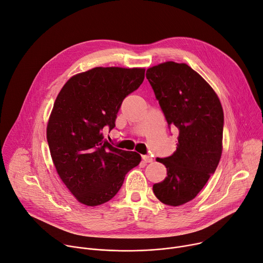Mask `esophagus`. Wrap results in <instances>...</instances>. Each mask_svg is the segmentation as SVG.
I'll list each match as a JSON object with an SVG mask.
<instances>
[{
  "label": "esophagus",
  "instance_id": "1",
  "mask_svg": "<svg viewBox=\"0 0 263 263\" xmlns=\"http://www.w3.org/2000/svg\"><path fill=\"white\" fill-rule=\"evenodd\" d=\"M141 158H142V160H144L145 162H152L153 161V158L151 156H149V155H142Z\"/></svg>",
  "mask_w": 263,
  "mask_h": 263
}]
</instances>
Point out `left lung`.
I'll use <instances>...</instances> for the list:
<instances>
[{
	"mask_svg": "<svg viewBox=\"0 0 263 263\" xmlns=\"http://www.w3.org/2000/svg\"><path fill=\"white\" fill-rule=\"evenodd\" d=\"M147 79L169 126L179 133L176 151L156 158L166 176L153 184L164 204L178 206L194 199L216 171L222 153L223 110L218 95L184 63L164 62L147 70Z\"/></svg>",
	"mask_w": 263,
	"mask_h": 263,
	"instance_id": "obj_1",
	"label": "left lung"
}]
</instances>
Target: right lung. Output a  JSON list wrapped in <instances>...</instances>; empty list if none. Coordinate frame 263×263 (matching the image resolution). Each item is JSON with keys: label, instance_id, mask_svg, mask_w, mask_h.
I'll return each instance as SVG.
<instances>
[{"label": "right lung", "instance_id": "obj_1", "mask_svg": "<svg viewBox=\"0 0 263 263\" xmlns=\"http://www.w3.org/2000/svg\"><path fill=\"white\" fill-rule=\"evenodd\" d=\"M145 68L95 67L71 77L58 94L47 124L55 170L77 200L88 206L109 201L140 155L111 146L104 127H115L124 99L145 79Z\"/></svg>", "mask_w": 263, "mask_h": 263}]
</instances>
